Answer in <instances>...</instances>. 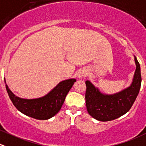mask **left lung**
Masks as SVG:
<instances>
[{
  "label": "left lung",
  "mask_w": 146,
  "mask_h": 146,
  "mask_svg": "<svg viewBox=\"0 0 146 146\" xmlns=\"http://www.w3.org/2000/svg\"><path fill=\"white\" fill-rule=\"evenodd\" d=\"M135 63L136 69L131 85L115 94H103L89 80H86V108L93 118L100 121H113L123 115L131 108L141 86V67L135 57Z\"/></svg>",
  "instance_id": "obj_1"
}]
</instances>
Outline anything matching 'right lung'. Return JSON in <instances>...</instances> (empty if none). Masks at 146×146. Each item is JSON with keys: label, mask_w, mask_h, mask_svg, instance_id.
<instances>
[{"label": "right lung", "mask_w": 146, "mask_h": 146, "mask_svg": "<svg viewBox=\"0 0 146 146\" xmlns=\"http://www.w3.org/2000/svg\"><path fill=\"white\" fill-rule=\"evenodd\" d=\"M76 81L74 78L63 80L47 95L35 99L21 98L15 96L7 85L5 88L13 104L20 112L35 119L48 120L59 112L68 93Z\"/></svg>", "instance_id": "right-lung-1"}]
</instances>
